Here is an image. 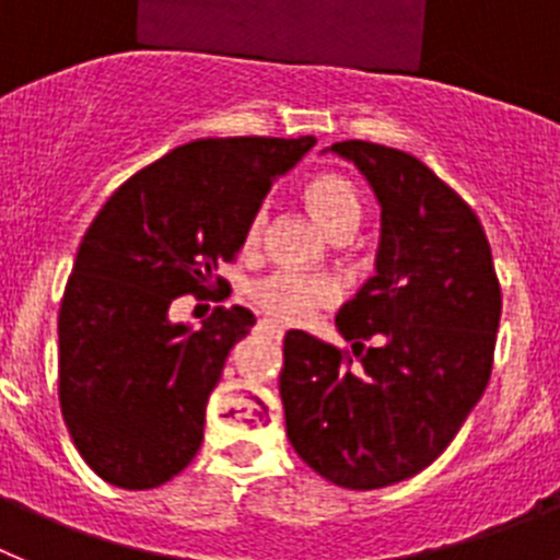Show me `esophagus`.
<instances>
[{
  "label": "esophagus",
  "instance_id": "esophagus-1",
  "mask_svg": "<svg viewBox=\"0 0 560 560\" xmlns=\"http://www.w3.org/2000/svg\"><path fill=\"white\" fill-rule=\"evenodd\" d=\"M264 325H266V328H271V330H275V334H280V336H283V328H280V325H275V323H266V319H264Z\"/></svg>",
  "mask_w": 560,
  "mask_h": 560
}]
</instances>
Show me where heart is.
Masks as SVG:
<instances>
[{"label":"heart","instance_id":"obj_1","mask_svg":"<svg viewBox=\"0 0 560 560\" xmlns=\"http://www.w3.org/2000/svg\"><path fill=\"white\" fill-rule=\"evenodd\" d=\"M305 205L314 219L334 235L359 224L361 205L355 187L339 173H319L305 187ZM266 226V207L255 212L246 224V244H257ZM341 296V285L330 275L277 269L252 285V300L269 316L285 325H303L319 308H328Z\"/></svg>","mask_w":560,"mask_h":560}]
</instances>
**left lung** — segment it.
<instances>
[{
    "label": "left lung",
    "instance_id": "obj_1",
    "mask_svg": "<svg viewBox=\"0 0 560 560\" xmlns=\"http://www.w3.org/2000/svg\"><path fill=\"white\" fill-rule=\"evenodd\" d=\"M330 151L359 167L381 207L375 275L336 314L359 364L289 330L280 398L291 446L319 477L375 491L432 465L477 407L502 291L479 219L423 162L364 140Z\"/></svg>",
    "mask_w": 560,
    "mask_h": 560
}]
</instances>
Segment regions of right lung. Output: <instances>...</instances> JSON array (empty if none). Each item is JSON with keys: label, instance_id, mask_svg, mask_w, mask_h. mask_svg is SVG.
I'll list each match as a JSON object with an SVG mask.
<instances>
[{"label": "right lung", "instance_id": "1", "mask_svg": "<svg viewBox=\"0 0 560 560\" xmlns=\"http://www.w3.org/2000/svg\"><path fill=\"white\" fill-rule=\"evenodd\" d=\"M314 137H224L179 145L112 192L78 246L58 314V398L69 438L108 485L148 491L185 471L249 308L171 323L182 294H212L277 176Z\"/></svg>", "mask_w": 560, "mask_h": 560}]
</instances>
